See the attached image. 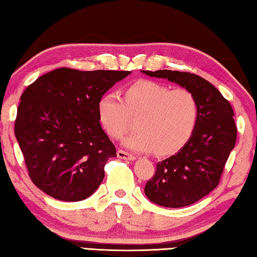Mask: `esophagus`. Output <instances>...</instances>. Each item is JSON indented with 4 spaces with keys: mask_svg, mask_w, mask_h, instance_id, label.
Masks as SVG:
<instances>
[{
    "mask_svg": "<svg viewBox=\"0 0 257 257\" xmlns=\"http://www.w3.org/2000/svg\"><path fill=\"white\" fill-rule=\"evenodd\" d=\"M117 157L120 159H124V160H136V156H133L131 154H128V152L123 151V150H118L117 151Z\"/></svg>",
    "mask_w": 257,
    "mask_h": 257,
    "instance_id": "obj_1",
    "label": "esophagus"
}]
</instances>
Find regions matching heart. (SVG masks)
<instances>
[{"label": "heart", "instance_id": "1", "mask_svg": "<svg viewBox=\"0 0 257 257\" xmlns=\"http://www.w3.org/2000/svg\"><path fill=\"white\" fill-rule=\"evenodd\" d=\"M99 121L108 136L120 139L139 117L138 131L124 140L134 151L175 154L186 145L199 123L200 107L194 93L186 89L170 90L165 84L140 80L126 88L124 98L108 92L97 105Z\"/></svg>", "mask_w": 257, "mask_h": 257}]
</instances>
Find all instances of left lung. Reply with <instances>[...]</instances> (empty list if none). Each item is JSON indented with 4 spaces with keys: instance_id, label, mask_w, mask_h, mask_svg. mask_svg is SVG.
<instances>
[{
    "instance_id": "obj_1",
    "label": "left lung",
    "mask_w": 257,
    "mask_h": 257,
    "mask_svg": "<svg viewBox=\"0 0 257 257\" xmlns=\"http://www.w3.org/2000/svg\"><path fill=\"white\" fill-rule=\"evenodd\" d=\"M142 73L181 85L199 101L194 134L177 154L157 164L155 176L145 187L147 197L155 204L166 208L191 205L218 186L236 143L233 110L221 92L199 75L170 70Z\"/></svg>"
}]
</instances>
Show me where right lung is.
I'll list each match as a JSON object with an SVG mask.
<instances>
[{
	"instance_id": "right-lung-1",
	"label": "right lung",
	"mask_w": 257,
	"mask_h": 257,
	"mask_svg": "<svg viewBox=\"0 0 257 257\" xmlns=\"http://www.w3.org/2000/svg\"><path fill=\"white\" fill-rule=\"evenodd\" d=\"M130 71L54 70L21 94L15 134L31 181L56 200L87 199L116 157L101 128L99 99Z\"/></svg>"
}]
</instances>
